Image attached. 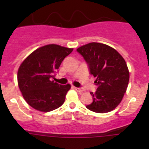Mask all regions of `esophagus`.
Instances as JSON below:
<instances>
[{"mask_svg": "<svg viewBox=\"0 0 149 149\" xmlns=\"http://www.w3.org/2000/svg\"><path fill=\"white\" fill-rule=\"evenodd\" d=\"M74 89H75L77 92H78V93H83V92L84 91V89L81 87H74Z\"/></svg>", "mask_w": 149, "mask_h": 149, "instance_id": "34e87169", "label": "esophagus"}]
</instances>
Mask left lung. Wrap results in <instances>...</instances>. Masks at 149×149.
I'll return each mask as SVG.
<instances>
[{
  "label": "left lung",
  "instance_id": "obj_1",
  "mask_svg": "<svg viewBox=\"0 0 149 149\" xmlns=\"http://www.w3.org/2000/svg\"><path fill=\"white\" fill-rule=\"evenodd\" d=\"M77 51L87 63L98 86L95 93H90L93 101L86 108L99 113L114 110L128 85L129 71L125 60L114 48L102 43H89Z\"/></svg>",
  "mask_w": 149,
  "mask_h": 149
}]
</instances>
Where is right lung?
Returning <instances> with one entry per match:
<instances>
[{
	"instance_id": "1",
	"label": "right lung",
	"mask_w": 149,
	"mask_h": 149,
	"mask_svg": "<svg viewBox=\"0 0 149 149\" xmlns=\"http://www.w3.org/2000/svg\"><path fill=\"white\" fill-rule=\"evenodd\" d=\"M73 48L48 45L38 48L22 62L18 71V84L24 98L33 108L49 112L65 101L70 84L54 82L55 73Z\"/></svg>"
}]
</instances>
